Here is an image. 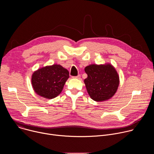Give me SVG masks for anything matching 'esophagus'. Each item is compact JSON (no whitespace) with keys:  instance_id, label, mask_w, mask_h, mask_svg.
Here are the masks:
<instances>
[{"instance_id":"34e87169","label":"esophagus","mask_w":154,"mask_h":154,"mask_svg":"<svg viewBox=\"0 0 154 154\" xmlns=\"http://www.w3.org/2000/svg\"><path fill=\"white\" fill-rule=\"evenodd\" d=\"M73 79H80V75H78L77 76H75V77H72Z\"/></svg>"}]
</instances>
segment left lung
I'll return each mask as SVG.
<instances>
[{
    "mask_svg": "<svg viewBox=\"0 0 154 154\" xmlns=\"http://www.w3.org/2000/svg\"><path fill=\"white\" fill-rule=\"evenodd\" d=\"M85 71L88 77L84 83L93 100L102 102L115 95L119 85V77L113 65L92 64L86 66Z\"/></svg>",
    "mask_w": 154,
    "mask_h": 154,
    "instance_id": "obj_1",
    "label": "left lung"
}]
</instances>
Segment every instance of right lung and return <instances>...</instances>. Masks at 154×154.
<instances>
[{
	"label": "right lung",
	"mask_w": 154,
	"mask_h": 154,
	"mask_svg": "<svg viewBox=\"0 0 154 154\" xmlns=\"http://www.w3.org/2000/svg\"><path fill=\"white\" fill-rule=\"evenodd\" d=\"M69 75V71L60 64L46 66L33 73L32 85L38 96L48 99H54L61 93Z\"/></svg>",
	"instance_id": "1"
}]
</instances>
